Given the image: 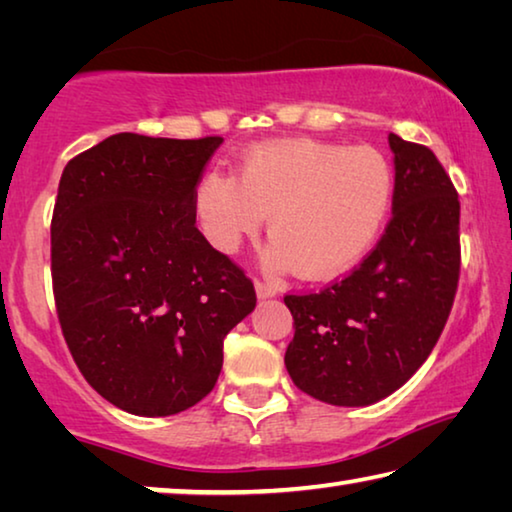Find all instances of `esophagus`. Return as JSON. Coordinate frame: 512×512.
Wrapping results in <instances>:
<instances>
[{
  "instance_id": "obj_1",
  "label": "esophagus",
  "mask_w": 512,
  "mask_h": 512,
  "mask_svg": "<svg viewBox=\"0 0 512 512\" xmlns=\"http://www.w3.org/2000/svg\"><path fill=\"white\" fill-rule=\"evenodd\" d=\"M255 289H257V298H273L275 293H277V289H275V284H271V282H266V280H255Z\"/></svg>"
}]
</instances>
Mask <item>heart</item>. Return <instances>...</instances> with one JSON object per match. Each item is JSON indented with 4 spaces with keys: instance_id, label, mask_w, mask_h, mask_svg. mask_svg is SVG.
I'll return each instance as SVG.
<instances>
[{
    "instance_id": "heart-1",
    "label": "heart",
    "mask_w": 512,
    "mask_h": 512,
    "mask_svg": "<svg viewBox=\"0 0 512 512\" xmlns=\"http://www.w3.org/2000/svg\"><path fill=\"white\" fill-rule=\"evenodd\" d=\"M393 194V167L377 149L280 140L246 151L237 178L207 173L194 212L221 253H235L268 216L273 262L327 280L357 266L375 244Z\"/></svg>"
}]
</instances>
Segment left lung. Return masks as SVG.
I'll return each mask as SVG.
<instances>
[{
	"label": "left lung",
	"mask_w": 512,
	"mask_h": 512,
	"mask_svg": "<svg viewBox=\"0 0 512 512\" xmlns=\"http://www.w3.org/2000/svg\"><path fill=\"white\" fill-rule=\"evenodd\" d=\"M395 153L393 216L343 280L287 293L293 341L284 363L302 393L366 406L411 379L438 343L461 275L458 192L424 144L388 135Z\"/></svg>",
	"instance_id": "left-lung-1"
}]
</instances>
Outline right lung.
<instances>
[{"instance_id": "obj_1", "label": "right lung", "mask_w": 512, "mask_h": 512, "mask_svg": "<svg viewBox=\"0 0 512 512\" xmlns=\"http://www.w3.org/2000/svg\"><path fill=\"white\" fill-rule=\"evenodd\" d=\"M223 137L119 133L67 162L51 216L65 343L101 397L173 415L212 391L253 280L196 228L194 194Z\"/></svg>"}]
</instances>
